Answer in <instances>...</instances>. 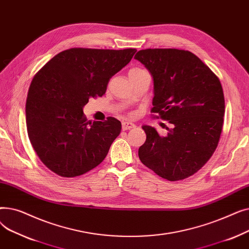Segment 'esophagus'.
Segmentation results:
<instances>
[{
	"mask_svg": "<svg viewBox=\"0 0 249 249\" xmlns=\"http://www.w3.org/2000/svg\"><path fill=\"white\" fill-rule=\"evenodd\" d=\"M136 125L131 123V122H123L122 123V129L123 130H128V129H131V128H135Z\"/></svg>",
	"mask_w": 249,
	"mask_h": 249,
	"instance_id": "obj_1",
	"label": "esophagus"
}]
</instances>
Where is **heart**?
<instances>
[{
    "instance_id": "1",
    "label": "heart",
    "mask_w": 249,
    "mask_h": 249,
    "mask_svg": "<svg viewBox=\"0 0 249 249\" xmlns=\"http://www.w3.org/2000/svg\"><path fill=\"white\" fill-rule=\"evenodd\" d=\"M131 71H142V70H139V69H133V70H131Z\"/></svg>"
}]
</instances>
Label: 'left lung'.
Masks as SVG:
<instances>
[{
    "label": "left lung",
    "mask_w": 249,
    "mask_h": 249,
    "mask_svg": "<svg viewBox=\"0 0 249 249\" xmlns=\"http://www.w3.org/2000/svg\"><path fill=\"white\" fill-rule=\"evenodd\" d=\"M153 78L152 113L171 124L166 136L143 125L141 162L168 180L187 178L211 159L223 127L225 101L216 74L192 52L176 48L138 51Z\"/></svg>",
    "instance_id": "left-lung-1"
}]
</instances>
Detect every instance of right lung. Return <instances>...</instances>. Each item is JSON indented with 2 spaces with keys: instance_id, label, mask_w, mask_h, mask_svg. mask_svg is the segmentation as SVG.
Returning a JSON list of instances; mask_svg holds the SVG:
<instances>
[{
  "instance_id": "right-lung-1",
  "label": "right lung",
  "mask_w": 249,
  "mask_h": 249,
  "mask_svg": "<svg viewBox=\"0 0 249 249\" xmlns=\"http://www.w3.org/2000/svg\"><path fill=\"white\" fill-rule=\"evenodd\" d=\"M136 49L71 48L59 52L31 82L26 101V124L40 160L64 178L98 166L121 132V122L109 117L88 121L89 98L106 93L110 78L130 62Z\"/></svg>"
}]
</instances>
